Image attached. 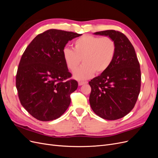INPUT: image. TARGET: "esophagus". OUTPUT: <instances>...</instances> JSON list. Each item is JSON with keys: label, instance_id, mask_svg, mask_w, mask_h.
Returning a JSON list of instances; mask_svg holds the SVG:
<instances>
[{"label": "esophagus", "instance_id": "34e87169", "mask_svg": "<svg viewBox=\"0 0 158 158\" xmlns=\"http://www.w3.org/2000/svg\"><path fill=\"white\" fill-rule=\"evenodd\" d=\"M87 83H88L87 82H78V85H82L85 84H87Z\"/></svg>", "mask_w": 158, "mask_h": 158}]
</instances>
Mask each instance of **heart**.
Here are the masks:
<instances>
[{
  "mask_svg": "<svg viewBox=\"0 0 158 158\" xmlns=\"http://www.w3.org/2000/svg\"><path fill=\"white\" fill-rule=\"evenodd\" d=\"M74 49L64 47L63 56L66 66L74 71L73 77L77 80H85L94 76L95 72L101 74L107 70L113 63L116 54L115 42L109 37H100L84 35L74 41Z\"/></svg>",
  "mask_w": 158,
  "mask_h": 158,
  "instance_id": "1",
  "label": "heart"
}]
</instances>
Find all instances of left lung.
<instances>
[{
    "label": "left lung",
    "mask_w": 158,
    "mask_h": 158,
    "mask_svg": "<svg viewBox=\"0 0 158 158\" xmlns=\"http://www.w3.org/2000/svg\"><path fill=\"white\" fill-rule=\"evenodd\" d=\"M94 34L112 38L117 51L109 69L89 82L92 88L89 104L99 117L117 120L135 106L141 85L140 64L135 48L123 33L106 30Z\"/></svg>",
    "instance_id": "left-lung-1"
}]
</instances>
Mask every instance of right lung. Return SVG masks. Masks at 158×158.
<instances>
[{"mask_svg": "<svg viewBox=\"0 0 158 158\" xmlns=\"http://www.w3.org/2000/svg\"><path fill=\"white\" fill-rule=\"evenodd\" d=\"M82 35L51 29L37 35L27 47L18 65L16 85L22 106L41 121L59 118L78 88L63 56L66 44Z\"/></svg>", "mask_w": 158, "mask_h": 158, "instance_id": "right-lung-1", "label": "right lung"}]
</instances>
